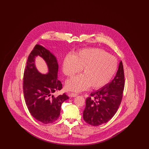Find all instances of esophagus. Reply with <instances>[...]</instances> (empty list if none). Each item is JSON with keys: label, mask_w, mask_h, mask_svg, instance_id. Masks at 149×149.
Listing matches in <instances>:
<instances>
[{"label": "esophagus", "mask_w": 149, "mask_h": 149, "mask_svg": "<svg viewBox=\"0 0 149 149\" xmlns=\"http://www.w3.org/2000/svg\"><path fill=\"white\" fill-rule=\"evenodd\" d=\"M69 95L70 97H75L78 95L77 93H75L70 92L69 93Z\"/></svg>", "instance_id": "1"}]
</instances>
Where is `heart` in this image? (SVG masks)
<instances>
[{
	"mask_svg": "<svg viewBox=\"0 0 149 149\" xmlns=\"http://www.w3.org/2000/svg\"><path fill=\"white\" fill-rule=\"evenodd\" d=\"M117 63L114 57L103 50L87 48L80 50L72 56L66 57L63 63L64 74L72 77L82 68V75L68 80L69 90L80 92L89 86L99 89L107 84L116 71Z\"/></svg>",
	"mask_w": 149,
	"mask_h": 149,
	"instance_id": "b5f03b06",
	"label": "heart"
}]
</instances>
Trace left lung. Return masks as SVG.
<instances>
[{"mask_svg":"<svg viewBox=\"0 0 149 149\" xmlns=\"http://www.w3.org/2000/svg\"><path fill=\"white\" fill-rule=\"evenodd\" d=\"M125 79L122 61L113 80L86 99L83 111L85 122L98 126L111 120L118 111L123 97Z\"/></svg>","mask_w":149,"mask_h":149,"instance_id":"obj_1","label":"left lung"}]
</instances>
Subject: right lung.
Wrapping results in <instances>:
<instances>
[{
    "label": "right lung",
    "instance_id": "1",
    "mask_svg": "<svg viewBox=\"0 0 149 149\" xmlns=\"http://www.w3.org/2000/svg\"><path fill=\"white\" fill-rule=\"evenodd\" d=\"M38 55L42 56L48 65V74H41L36 70L34 58ZM58 69L55 56L42 46L36 45L27 58L23 90L29 113L44 124L52 123L58 119L63 103L69 98L65 93L57 97L53 95L63 88L61 81L57 79Z\"/></svg>",
    "mask_w": 149,
    "mask_h": 149
}]
</instances>
